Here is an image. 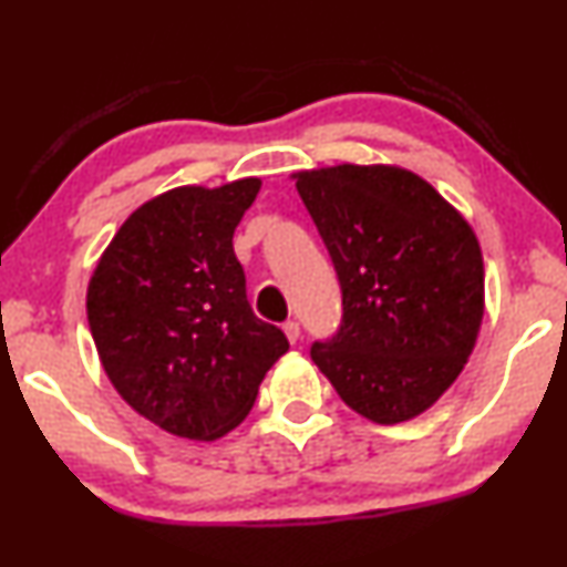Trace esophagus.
<instances>
[{"label": "esophagus", "instance_id": "34e87169", "mask_svg": "<svg viewBox=\"0 0 567 567\" xmlns=\"http://www.w3.org/2000/svg\"><path fill=\"white\" fill-rule=\"evenodd\" d=\"M282 330H285V336H288L290 343H296V340L301 338V324H298L296 319H288V322L282 324Z\"/></svg>", "mask_w": 567, "mask_h": 567}]
</instances>
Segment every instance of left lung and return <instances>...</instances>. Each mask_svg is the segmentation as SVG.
I'll use <instances>...</instances> for the list:
<instances>
[{"instance_id":"left-lung-1","label":"left lung","mask_w":567,"mask_h":567,"mask_svg":"<svg viewBox=\"0 0 567 567\" xmlns=\"http://www.w3.org/2000/svg\"><path fill=\"white\" fill-rule=\"evenodd\" d=\"M292 179L343 290V324L311 346L313 364L361 417L414 420L460 378L478 340V237L401 166L340 163Z\"/></svg>"}]
</instances>
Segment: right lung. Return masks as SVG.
I'll list each match as a JSON object with an SVG mask.
<instances>
[{"label": "right lung", "instance_id": "1", "mask_svg": "<svg viewBox=\"0 0 567 567\" xmlns=\"http://www.w3.org/2000/svg\"><path fill=\"white\" fill-rule=\"evenodd\" d=\"M261 179L184 184L142 203L115 231L86 288L102 370L136 414L189 441L248 417L258 385L290 349L245 296L231 237Z\"/></svg>", "mask_w": 567, "mask_h": 567}]
</instances>
